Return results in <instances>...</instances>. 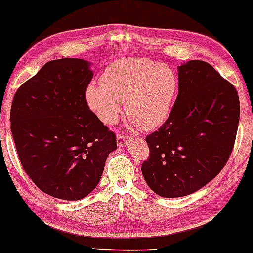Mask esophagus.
I'll use <instances>...</instances> for the list:
<instances>
[{
    "instance_id": "34e87169",
    "label": "esophagus",
    "mask_w": 253,
    "mask_h": 253,
    "mask_svg": "<svg viewBox=\"0 0 253 253\" xmlns=\"http://www.w3.org/2000/svg\"><path fill=\"white\" fill-rule=\"evenodd\" d=\"M128 140H129V137L125 136L124 133H118L117 137H116V141H117V145L118 146H125L127 145Z\"/></svg>"
}]
</instances>
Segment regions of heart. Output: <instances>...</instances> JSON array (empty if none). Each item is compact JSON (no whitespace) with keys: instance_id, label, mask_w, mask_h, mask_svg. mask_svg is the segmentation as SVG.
<instances>
[{"instance_id":"obj_1","label":"heart","mask_w":253,"mask_h":253,"mask_svg":"<svg viewBox=\"0 0 253 253\" xmlns=\"http://www.w3.org/2000/svg\"><path fill=\"white\" fill-rule=\"evenodd\" d=\"M102 81L88 85L86 100L104 124L116 122L124 100L130 124L143 129L158 127L170 115L177 79L169 66L143 58L121 59L105 69Z\"/></svg>"}]
</instances>
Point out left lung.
Returning a JSON list of instances; mask_svg holds the SVG:
<instances>
[{"instance_id": "8db88e82", "label": "left lung", "mask_w": 253, "mask_h": 253, "mask_svg": "<svg viewBox=\"0 0 253 253\" xmlns=\"http://www.w3.org/2000/svg\"><path fill=\"white\" fill-rule=\"evenodd\" d=\"M239 115L236 87L210 63L180 66L170 115L146 137L149 158L141 172L150 189L162 197H181L218 175L234 149Z\"/></svg>"}]
</instances>
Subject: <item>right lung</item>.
Here are the masks:
<instances>
[{
  "label": "right lung",
  "instance_id": "obj_1",
  "mask_svg": "<svg viewBox=\"0 0 253 253\" xmlns=\"http://www.w3.org/2000/svg\"><path fill=\"white\" fill-rule=\"evenodd\" d=\"M87 61L47 62L18 87L11 130L24 171L41 191L66 201L84 199L101 180L116 135L86 101L93 73Z\"/></svg>",
  "mask_w": 253,
  "mask_h": 253
}]
</instances>
